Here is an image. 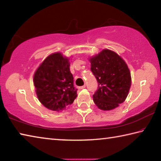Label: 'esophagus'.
Wrapping results in <instances>:
<instances>
[{
    "label": "esophagus",
    "mask_w": 161,
    "mask_h": 161,
    "mask_svg": "<svg viewBox=\"0 0 161 161\" xmlns=\"http://www.w3.org/2000/svg\"><path fill=\"white\" fill-rule=\"evenodd\" d=\"M86 87V85L85 84H84V86H80V87H79V88H80V89H84Z\"/></svg>",
    "instance_id": "esophagus-1"
}]
</instances>
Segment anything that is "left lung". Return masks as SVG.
Returning a JSON list of instances; mask_svg holds the SVG:
<instances>
[{
  "label": "left lung",
  "instance_id": "obj_1",
  "mask_svg": "<svg viewBox=\"0 0 161 161\" xmlns=\"http://www.w3.org/2000/svg\"><path fill=\"white\" fill-rule=\"evenodd\" d=\"M89 61L98 84L93 95V102L101 110L115 108L125 101L130 89L131 75L126 63L108 49H104Z\"/></svg>",
  "mask_w": 161,
  "mask_h": 161
}]
</instances>
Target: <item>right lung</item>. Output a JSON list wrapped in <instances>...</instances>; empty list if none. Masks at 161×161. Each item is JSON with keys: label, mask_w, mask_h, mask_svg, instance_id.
<instances>
[{"label": "right lung", "mask_w": 161, "mask_h": 161, "mask_svg": "<svg viewBox=\"0 0 161 161\" xmlns=\"http://www.w3.org/2000/svg\"><path fill=\"white\" fill-rule=\"evenodd\" d=\"M68 60L60 53H55L46 58L35 72L34 84L37 97L49 110H65L77 96Z\"/></svg>", "instance_id": "add662e5"}]
</instances>
